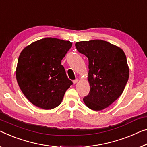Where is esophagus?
<instances>
[{"instance_id":"obj_1","label":"esophagus","mask_w":147,"mask_h":147,"mask_svg":"<svg viewBox=\"0 0 147 147\" xmlns=\"http://www.w3.org/2000/svg\"><path fill=\"white\" fill-rule=\"evenodd\" d=\"M78 82V78H76L75 80H73V83H74V84H76V83H77Z\"/></svg>"}]
</instances>
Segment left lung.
I'll return each instance as SVG.
<instances>
[{"mask_svg": "<svg viewBox=\"0 0 147 147\" xmlns=\"http://www.w3.org/2000/svg\"><path fill=\"white\" fill-rule=\"evenodd\" d=\"M76 49L88 59L90 92L83 98L94 111L108 108L122 94L129 76L126 55L121 48L104 40L82 41Z\"/></svg>", "mask_w": 147, "mask_h": 147, "instance_id": "left-lung-1", "label": "left lung"}]
</instances>
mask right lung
<instances>
[{
  "label": "right lung",
  "instance_id": "add662e5",
  "mask_svg": "<svg viewBox=\"0 0 147 147\" xmlns=\"http://www.w3.org/2000/svg\"><path fill=\"white\" fill-rule=\"evenodd\" d=\"M72 43L46 38L26 46L20 55L16 77L22 92L38 108L53 109L61 104L73 82L68 78L61 60Z\"/></svg>",
  "mask_w": 147,
  "mask_h": 147
}]
</instances>
